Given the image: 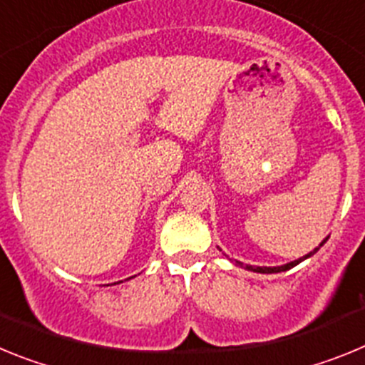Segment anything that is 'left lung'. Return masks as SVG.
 Listing matches in <instances>:
<instances>
[{"mask_svg":"<svg viewBox=\"0 0 365 365\" xmlns=\"http://www.w3.org/2000/svg\"><path fill=\"white\" fill-rule=\"evenodd\" d=\"M322 245H324V243H322ZM318 248H320V247H318ZM318 248H314V250H312L311 254H307V256H305V257H299V259L292 261V263H287V265H282V267H252V265H243V263H241V261H235V265L245 267V269L252 270V272H261V274H276V272H285V270L292 269V267H296V265H298V263H302L303 259H307V257H311L312 254H316V252H318Z\"/></svg>","mask_w":365,"mask_h":365,"instance_id":"left-lung-1","label":"left lung"}]
</instances>
